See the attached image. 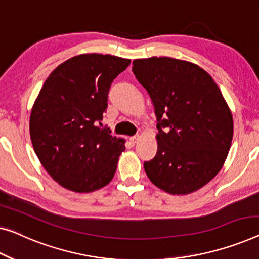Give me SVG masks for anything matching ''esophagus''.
<instances>
[{
	"label": "esophagus",
	"instance_id": "1",
	"mask_svg": "<svg viewBox=\"0 0 259 259\" xmlns=\"http://www.w3.org/2000/svg\"><path fill=\"white\" fill-rule=\"evenodd\" d=\"M138 140H140V136H133V137L129 138V141H130L131 143H134V144H135V143H137Z\"/></svg>",
	"mask_w": 259,
	"mask_h": 259
}]
</instances>
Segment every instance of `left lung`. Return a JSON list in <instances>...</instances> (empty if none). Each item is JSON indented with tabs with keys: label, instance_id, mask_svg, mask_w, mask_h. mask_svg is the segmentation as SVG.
I'll use <instances>...</instances> for the list:
<instances>
[{
	"label": "left lung",
	"instance_id": "1",
	"mask_svg": "<svg viewBox=\"0 0 259 259\" xmlns=\"http://www.w3.org/2000/svg\"><path fill=\"white\" fill-rule=\"evenodd\" d=\"M157 117L150 181L172 195L200 190L220 172L234 135L233 114L214 79L191 61L152 57L133 61Z\"/></svg>",
	"mask_w": 259,
	"mask_h": 259
}]
</instances>
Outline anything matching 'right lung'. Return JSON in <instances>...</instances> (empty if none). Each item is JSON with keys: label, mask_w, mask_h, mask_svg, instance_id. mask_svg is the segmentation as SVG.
Instances as JSON below:
<instances>
[{"label": "right lung", "mask_w": 259, "mask_h": 259, "mask_svg": "<svg viewBox=\"0 0 259 259\" xmlns=\"http://www.w3.org/2000/svg\"><path fill=\"white\" fill-rule=\"evenodd\" d=\"M116 56L83 53L52 71L34 100L30 137L40 164L60 186L76 193L114 178L123 138L101 129L113 80L130 65Z\"/></svg>", "instance_id": "add662e5"}]
</instances>
